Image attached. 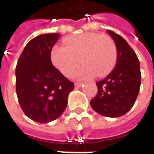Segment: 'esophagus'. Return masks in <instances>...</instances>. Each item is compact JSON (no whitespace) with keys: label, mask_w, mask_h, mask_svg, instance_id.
Instances as JSON below:
<instances>
[{"label":"esophagus","mask_w":154,"mask_h":154,"mask_svg":"<svg viewBox=\"0 0 154 154\" xmlns=\"http://www.w3.org/2000/svg\"><path fill=\"white\" fill-rule=\"evenodd\" d=\"M82 85V83H81V82H75V87H81Z\"/></svg>","instance_id":"34e87169"}]
</instances>
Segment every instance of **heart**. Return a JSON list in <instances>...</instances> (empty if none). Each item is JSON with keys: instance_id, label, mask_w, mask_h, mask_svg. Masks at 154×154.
Listing matches in <instances>:
<instances>
[{"instance_id": "b5f03b06", "label": "heart", "mask_w": 154, "mask_h": 154, "mask_svg": "<svg viewBox=\"0 0 154 154\" xmlns=\"http://www.w3.org/2000/svg\"><path fill=\"white\" fill-rule=\"evenodd\" d=\"M66 46H54L51 60L65 77L72 76L81 63L83 66L75 73L78 80L89 79L96 75L102 77L116 66L117 48L113 39L97 33H84L65 39Z\"/></svg>"}]
</instances>
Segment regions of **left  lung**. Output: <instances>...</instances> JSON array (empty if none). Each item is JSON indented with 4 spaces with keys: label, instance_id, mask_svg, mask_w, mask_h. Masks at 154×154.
Wrapping results in <instances>:
<instances>
[{
    "label": "left lung",
    "instance_id": "left-lung-1",
    "mask_svg": "<svg viewBox=\"0 0 154 154\" xmlns=\"http://www.w3.org/2000/svg\"><path fill=\"white\" fill-rule=\"evenodd\" d=\"M106 32L116 45V65L105 79L97 82L98 92L90 104L101 116L116 118L125 115L137 99L141 84L140 64L125 38L111 30Z\"/></svg>",
    "mask_w": 154,
    "mask_h": 154
}]
</instances>
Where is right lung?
Returning <instances> with one entry per match:
<instances>
[{
  "mask_svg": "<svg viewBox=\"0 0 154 154\" xmlns=\"http://www.w3.org/2000/svg\"><path fill=\"white\" fill-rule=\"evenodd\" d=\"M60 35L44 34L29 42L19 58L16 93L24 113L29 119L46 124L60 117L67 105L74 83L51 62V51Z\"/></svg>",
  "mask_w": 154,
  "mask_h": 154,
  "instance_id": "obj_1",
  "label": "right lung"
}]
</instances>
